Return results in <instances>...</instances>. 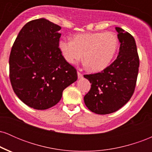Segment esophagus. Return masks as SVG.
<instances>
[{
  "label": "esophagus",
  "mask_w": 152,
  "mask_h": 152,
  "mask_svg": "<svg viewBox=\"0 0 152 152\" xmlns=\"http://www.w3.org/2000/svg\"><path fill=\"white\" fill-rule=\"evenodd\" d=\"M77 74H78V78H79V79H80V78H83V74H81V73H80L78 71H77Z\"/></svg>",
  "instance_id": "obj_1"
}]
</instances>
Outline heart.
<instances>
[{
  "label": "heart",
  "mask_w": 152,
  "mask_h": 152,
  "mask_svg": "<svg viewBox=\"0 0 152 152\" xmlns=\"http://www.w3.org/2000/svg\"><path fill=\"white\" fill-rule=\"evenodd\" d=\"M118 46V38L112 32L78 34L73 36L72 41L64 38L58 42V49L69 64H76L84 56L86 65L93 72L109 66Z\"/></svg>",
  "instance_id": "1"
}]
</instances>
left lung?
<instances>
[{
    "instance_id": "8db88e82",
    "label": "left lung",
    "mask_w": 152,
    "mask_h": 152,
    "mask_svg": "<svg viewBox=\"0 0 152 152\" xmlns=\"http://www.w3.org/2000/svg\"><path fill=\"white\" fill-rule=\"evenodd\" d=\"M120 44L116 60L102 72L84 75L91 83L84 103L97 114H108L121 109L133 95L139 72V58L133 36L116 27Z\"/></svg>"
}]
</instances>
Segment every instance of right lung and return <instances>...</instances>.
I'll list each match as a JSON object with an SVG mask.
<instances>
[{
  "label": "right lung",
  "mask_w": 152,
  "mask_h": 152,
  "mask_svg": "<svg viewBox=\"0 0 152 152\" xmlns=\"http://www.w3.org/2000/svg\"><path fill=\"white\" fill-rule=\"evenodd\" d=\"M61 28L45 18L31 20L22 28L11 48L12 88L24 104L35 109L55 106L63 91L77 80L76 69L58 49Z\"/></svg>",
  "instance_id": "right-lung-1"
}]
</instances>
